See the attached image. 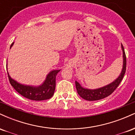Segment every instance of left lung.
<instances>
[{"label":"left lung","instance_id":"1","mask_svg":"<svg viewBox=\"0 0 135 135\" xmlns=\"http://www.w3.org/2000/svg\"><path fill=\"white\" fill-rule=\"evenodd\" d=\"M122 50V58H123V65H122V71L119 77L114 80L112 83L108 84L107 86L103 87L98 88L95 89H90L88 88H84L77 81H75V86L77 91V93L80 97L88 101H96V100H102L105 98L108 97L115 91V89L118 87L120 83L126 69V57L124 52V49L122 45H121Z\"/></svg>","mask_w":135,"mask_h":135}]
</instances>
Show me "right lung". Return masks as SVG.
<instances>
[{"instance_id":"add662e5","label":"right lung","mask_w":135,"mask_h":135,"mask_svg":"<svg viewBox=\"0 0 135 135\" xmlns=\"http://www.w3.org/2000/svg\"><path fill=\"white\" fill-rule=\"evenodd\" d=\"M13 44L14 42L11 45L10 49ZM60 71V70H54L51 71L46 76L44 83L38 86L22 84L12 79L9 75L8 72L7 75L11 86L21 95L30 100L41 101L51 98L53 96L55 91L56 76Z\"/></svg>"}]
</instances>
